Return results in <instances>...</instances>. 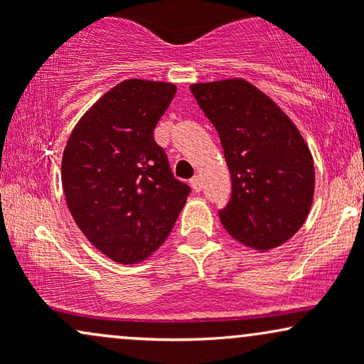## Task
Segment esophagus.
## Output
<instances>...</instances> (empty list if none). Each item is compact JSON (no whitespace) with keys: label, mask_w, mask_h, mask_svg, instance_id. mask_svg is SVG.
I'll list each match as a JSON object with an SVG mask.
<instances>
[{"label":"esophagus","mask_w":364,"mask_h":364,"mask_svg":"<svg viewBox=\"0 0 364 364\" xmlns=\"http://www.w3.org/2000/svg\"><path fill=\"white\" fill-rule=\"evenodd\" d=\"M202 185H203L202 176H200V174H195V176L191 178V186H193V190L196 191V193H198V191L202 190Z\"/></svg>","instance_id":"1"}]
</instances>
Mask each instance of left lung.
Masks as SVG:
<instances>
[{"label": "left lung", "mask_w": 364, "mask_h": 364, "mask_svg": "<svg viewBox=\"0 0 364 364\" xmlns=\"http://www.w3.org/2000/svg\"><path fill=\"white\" fill-rule=\"evenodd\" d=\"M220 136L231 173L224 229L258 252L287 243L306 220L315 193L313 156L301 132L245 78L191 83Z\"/></svg>", "instance_id": "left-lung-1"}]
</instances>
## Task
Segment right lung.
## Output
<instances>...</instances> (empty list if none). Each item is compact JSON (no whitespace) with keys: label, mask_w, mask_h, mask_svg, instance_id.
<instances>
[{"label":"right lung","mask_w":364,"mask_h":364,"mask_svg":"<svg viewBox=\"0 0 364 364\" xmlns=\"http://www.w3.org/2000/svg\"><path fill=\"white\" fill-rule=\"evenodd\" d=\"M176 94L129 78L78 119L61 159L66 205L83 236L118 263H140L166 241L190 186L174 179L154 128Z\"/></svg>","instance_id":"right-lung-1"}]
</instances>
